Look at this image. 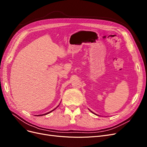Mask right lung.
<instances>
[{
	"mask_svg": "<svg viewBox=\"0 0 147 147\" xmlns=\"http://www.w3.org/2000/svg\"><path fill=\"white\" fill-rule=\"evenodd\" d=\"M56 109V108H55ZM55 109H53L52 111H51L50 112H47V113H44V114H42V115H38V116H41V115H47V114H48V113H50V112H52V111H53Z\"/></svg>",
	"mask_w": 147,
	"mask_h": 147,
	"instance_id": "add662e5",
	"label": "right lung"
}]
</instances>
